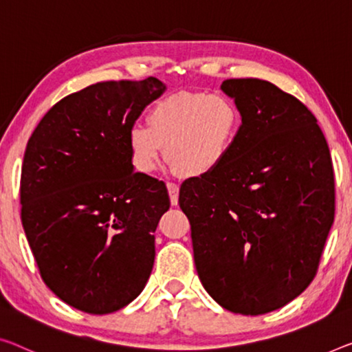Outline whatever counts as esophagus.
Segmentation results:
<instances>
[{"label":"esophagus","instance_id":"esophagus-1","mask_svg":"<svg viewBox=\"0 0 352 352\" xmlns=\"http://www.w3.org/2000/svg\"><path fill=\"white\" fill-rule=\"evenodd\" d=\"M166 188H168V193H170L171 206H177V201H179V187H177L176 184L168 182L166 184Z\"/></svg>","mask_w":352,"mask_h":352}]
</instances>
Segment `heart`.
<instances>
[{
    "label": "heart",
    "mask_w": 352,
    "mask_h": 352,
    "mask_svg": "<svg viewBox=\"0 0 352 352\" xmlns=\"http://www.w3.org/2000/svg\"><path fill=\"white\" fill-rule=\"evenodd\" d=\"M148 127L132 124L127 148L140 173L157 170L164 155L184 177L209 176L231 153L241 131V111L223 94L181 91L151 107Z\"/></svg>",
    "instance_id": "b5f03b06"
}]
</instances>
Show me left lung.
<instances>
[{"mask_svg":"<svg viewBox=\"0 0 352 352\" xmlns=\"http://www.w3.org/2000/svg\"><path fill=\"white\" fill-rule=\"evenodd\" d=\"M241 111L223 165L187 179L179 206L192 230L198 277L226 310L264 315L315 278L333 223L332 159L313 113L266 80L231 78Z\"/></svg>","mask_w":352,"mask_h":352,"instance_id":"left-lung-1","label":"left lung"}]
</instances>
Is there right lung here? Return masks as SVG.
Returning <instances> with one entry per match:
<instances>
[{
    "label": "right lung",
    "instance_id": "1",
    "mask_svg": "<svg viewBox=\"0 0 352 352\" xmlns=\"http://www.w3.org/2000/svg\"><path fill=\"white\" fill-rule=\"evenodd\" d=\"M159 78L102 82L37 124L21 165V223L45 285L91 315L126 307L154 266L165 184L135 173L127 131L165 93Z\"/></svg>",
    "mask_w": 352,
    "mask_h": 352
}]
</instances>
